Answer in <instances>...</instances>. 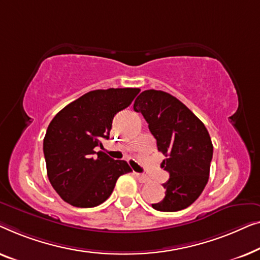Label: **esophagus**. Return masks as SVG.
<instances>
[{
  "instance_id": "34e87169",
  "label": "esophagus",
  "mask_w": 260,
  "mask_h": 260,
  "mask_svg": "<svg viewBox=\"0 0 260 260\" xmlns=\"http://www.w3.org/2000/svg\"><path fill=\"white\" fill-rule=\"evenodd\" d=\"M134 177L138 179L139 182H141V184H146V182H148V178L146 177L144 174H140V173H134Z\"/></svg>"
}]
</instances>
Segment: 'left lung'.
<instances>
[{"instance_id":"left-lung-1","label":"left lung","mask_w":260,"mask_h":260,"mask_svg":"<svg viewBox=\"0 0 260 260\" xmlns=\"http://www.w3.org/2000/svg\"><path fill=\"white\" fill-rule=\"evenodd\" d=\"M133 108L147 121L166 158L164 170L170 173L162 185L165 198L152 207L162 212L184 210L199 198L208 181L213 145L206 127L181 101L162 90H144Z\"/></svg>"}]
</instances>
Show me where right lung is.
<instances>
[{"instance_id": "obj_1", "label": "right lung", "mask_w": 260, "mask_h": 260, "mask_svg": "<svg viewBox=\"0 0 260 260\" xmlns=\"http://www.w3.org/2000/svg\"><path fill=\"white\" fill-rule=\"evenodd\" d=\"M139 88L96 89L66 106L43 139L47 174L57 194L75 207H95L109 198L120 175L132 168L94 149L109 138L115 114L132 104Z\"/></svg>"}]
</instances>
